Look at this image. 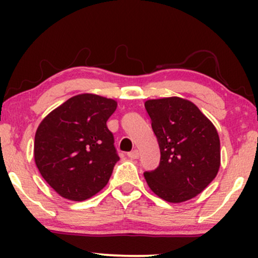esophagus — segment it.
Masks as SVG:
<instances>
[{
    "label": "esophagus",
    "instance_id": "1",
    "mask_svg": "<svg viewBox=\"0 0 258 258\" xmlns=\"http://www.w3.org/2000/svg\"><path fill=\"white\" fill-rule=\"evenodd\" d=\"M127 156H128V158H130V159H132V160H135V159H138V156H139V153H138V150H137V149L132 150V152H130L128 154H127Z\"/></svg>",
    "mask_w": 258,
    "mask_h": 258
}]
</instances>
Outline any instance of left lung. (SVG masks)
Listing matches in <instances>:
<instances>
[{"mask_svg": "<svg viewBox=\"0 0 258 258\" xmlns=\"http://www.w3.org/2000/svg\"><path fill=\"white\" fill-rule=\"evenodd\" d=\"M160 147V164L144 177L149 188L168 203L197 197L217 176L220 137L197 105L179 97L146 102Z\"/></svg>", "mask_w": 258, "mask_h": 258, "instance_id": "obj_1", "label": "left lung"}]
</instances>
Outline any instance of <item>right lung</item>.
I'll return each mask as SVG.
<instances>
[{
	"instance_id": "1",
	"label": "right lung",
	"mask_w": 258,
	"mask_h": 258,
	"mask_svg": "<svg viewBox=\"0 0 258 258\" xmlns=\"http://www.w3.org/2000/svg\"><path fill=\"white\" fill-rule=\"evenodd\" d=\"M116 105L114 99L97 94H79L41 121L35 135V162L60 197L86 200L109 182L120 160L106 126Z\"/></svg>"
}]
</instances>
